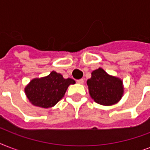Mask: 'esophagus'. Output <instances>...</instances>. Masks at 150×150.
<instances>
[{"instance_id": "1", "label": "esophagus", "mask_w": 150, "mask_h": 150, "mask_svg": "<svg viewBox=\"0 0 150 150\" xmlns=\"http://www.w3.org/2000/svg\"><path fill=\"white\" fill-rule=\"evenodd\" d=\"M77 82L79 83V84H83V82H84V80L82 79H81L77 80Z\"/></svg>"}]
</instances>
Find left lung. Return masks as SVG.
Returning <instances> with one entry per match:
<instances>
[{"instance_id": "8db88e82", "label": "left lung", "mask_w": 150, "mask_h": 150, "mask_svg": "<svg viewBox=\"0 0 150 150\" xmlns=\"http://www.w3.org/2000/svg\"><path fill=\"white\" fill-rule=\"evenodd\" d=\"M89 94L99 104L110 106L115 104L123 96V82L119 78L108 75L102 68L92 72L87 80Z\"/></svg>"}]
</instances>
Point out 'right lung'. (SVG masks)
<instances>
[{"mask_svg":"<svg viewBox=\"0 0 150 150\" xmlns=\"http://www.w3.org/2000/svg\"><path fill=\"white\" fill-rule=\"evenodd\" d=\"M75 83L72 79H64L61 74L53 71L46 77L31 80L25 88V93L32 104L49 108L57 104L64 96L68 87Z\"/></svg>","mask_w":150,"mask_h":150,"instance_id":"1","label":"right lung"}]
</instances>
